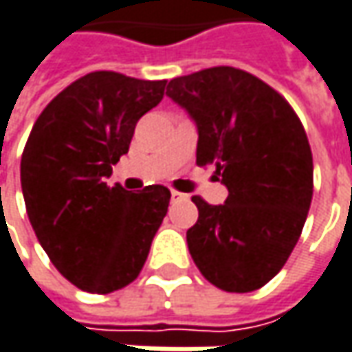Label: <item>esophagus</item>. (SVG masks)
<instances>
[{"label":"esophagus","instance_id":"obj_1","mask_svg":"<svg viewBox=\"0 0 352 352\" xmlns=\"http://www.w3.org/2000/svg\"><path fill=\"white\" fill-rule=\"evenodd\" d=\"M185 199H187L185 193H179V191H175V189L171 191V201H185Z\"/></svg>","mask_w":352,"mask_h":352}]
</instances>
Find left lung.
I'll return each instance as SVG.
<instances>
[{
	"instance_id": "left-lung-1",
	"label": "left lung",
	"mask_w": 352,
	"mask_h": 352,
	"mask_svg": "<svg viewBox=\"0 0 352 352\" xmlns=\"http://www.w3.org/2000/svg\"><path fill=\"white\" fill-rule=\"evenodd\" d=\"M167 95L199 131L197 165H213L223 205L199 195L187 231L201 275L227 293L273 279L300 237L313 199V153L289 101L253 73L219 65L175 77Z\"/></svg>"
}]
</instances>
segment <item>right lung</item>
Here are the masks:
<instances>
[{
    "mask_svg": "<svg viewBox=\"0 0 352 352\" xmlns=\"http://www.w3.org/2000/svg\"><path fill=\"white\" fill-rule=\"evenodd\" d=\"M165 83L87 73L47 103L25 143L21 191L30 223L55 269L81 291L107 295L133 283L167 215V187L131 193L105 183Z\"/></svg>",
    "mask_w": 352,
    "mask_h": 352,
    "instance_id": "1",
    "label": "right lung"
}]
</instances>
